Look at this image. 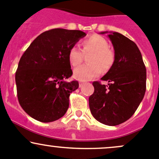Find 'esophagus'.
Listing matches in <instances>:
<instances>
[{"mask_svg": "<svg viewBox=\"0 0 159 159\" xmlns=\"http://www.w3.org/2000/svg\"><path fill=\"white\" fill-rule=\"evenodd\" d=\"M83 84H84V83H83V82H80L79 83V87L81 88L83 86Z\"/></svg>", "mask_w": 159, "mask_h": 159, "instance_id": "1", "label": "esophagus"}]
</instances>
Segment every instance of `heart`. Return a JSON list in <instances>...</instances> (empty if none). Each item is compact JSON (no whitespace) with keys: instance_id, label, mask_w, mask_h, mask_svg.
<instances>
[{"instance_id":"heart-1","label":"heart","mask_w":159,"mask_h":159,"mask_svg":"<svg viewBox=\"0 0 159 159\" xmlns=\"http://www.w3.org/2000/svg\"><path fill=\"white\" fill-rule=\"evenodd\" d=\"M82 50L75 45L68 52V60L74 67L79 65L85 54L92 52L89 57V62L74 70V77L79 81H89L102 74V70L108 71L115 62V54L108 48V42L103 37L94 34L82 41Z\"/></svg>"}]
</instances>
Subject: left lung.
<instances>
[{
	"instance_id": "8db88e82",
	"label": "left lung",
	"mask_w": 159,
	"mask_h": 159,
	"mask_svg": "<svg viewBox=\"0 0 159 159\" xmlns=\"http://www.w3.org/2000/svg\"><path fill=\"white\" fill-rule=\"evenodd\" d=\"M108 33V31L101 34ZM115 50V62L89 97L93 117L99 122L118 125L129 119L143 99L146 90V68L136 44L118 32L108 35Z\"/></svg>"
}]
</instances>
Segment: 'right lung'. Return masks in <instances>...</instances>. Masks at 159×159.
I'll return each mask as SVG.
<instances>
[{
  "label": "right lung",
  "instance_id": "add662e5",
  "mask_svg": "<svg viewBox=\"0 0 159 159\" xmlns=\"http://www.w3.org/2000/svg\"><path fill=\"white\" fill-rule=\"evenodd\" d=\"M86 34L78 30L54 28L37 37L25 51L15 74L17 98L24 111L41 122L65 115L69 96L78 81L72 75L68 52Z\"/></svg>",
  "mask_w": 159,
  "mask_h": 159
}]
</instances>
